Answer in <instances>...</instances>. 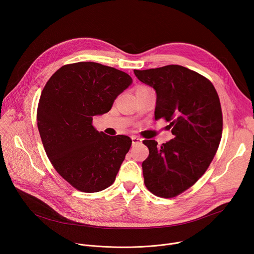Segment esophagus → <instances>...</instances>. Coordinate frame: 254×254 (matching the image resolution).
Masks as SVG:
<instances>
[{"instance_id": "34e87169", "label": "esophagus", "mask_w": 254, "mask_h": 254, "mask_svg": "<svg viewBox=\"0 0 254 254\" xmlns=\"http://www.w3.org/2000/svg\"><path fill=\"white\" fill-rule=\"evenodd\" d=\"M131 140H132V144H136V143H139L141 141V139L135 135H132L131 136Z\"/></svg>"}]
</instances>
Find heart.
<instances>
[{"instance_id": "1", "label": "heart", "mask_w": 254, "mask_h": 254, "mask_svg": "<svg viewBox=\"0 0 254 254\" xmlns=\"http://www.w3.org/2000/svg\"><path fill=\"white\" fill-rule=\"evenodd\" d=\"M146 88H149V87H147V86H138V87L136 88V90H137V89H146Z\"/></svg>"}]
</instances>
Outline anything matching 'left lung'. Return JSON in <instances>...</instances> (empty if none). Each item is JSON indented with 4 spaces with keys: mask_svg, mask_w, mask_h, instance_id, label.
Listing matches in <instances>:
<instances>
[{
    "mask_svg": "<svg viewBox=\"0 0 254 254\" xmlns=\"http://www.w3.org/2000/svg\"><path fill=\"white\" fill-rule=\"evenodd\" d=\"M156 90L155 119L170 122L174 138L159 148L144 139L149 157L141 164L144 185L154 195L173 198L192 187L211 164L222 136L219 96L211 81L181 65L133 70Z\"/></svg>",
    "mask_w": 254,
    "mask_h": 254,
    "instance_id": "obj_1",
    "label": "left lung"
}]
</instances>
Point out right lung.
Instances as JSON below:
<instances>
[{
    "label": "right lung",
    "instance_id": "right-lung-1",
    "mask_svg": "<svg viewBox=\"0 0 254 254\" xmlns=\"http://www.w3.org/2000/svg\"><path fill=\"white\" fill-rule=\"evenodd\" d=\"M131 82L114 67L77 62L59 68L42 90L37 126L45 152L57 173L81 192L110 187L131 146L130 137L92 126L93 117L110 112Z\"/></svg>",
    "mask_w": 254,
    "mask_h": 254
}]
</instances>
